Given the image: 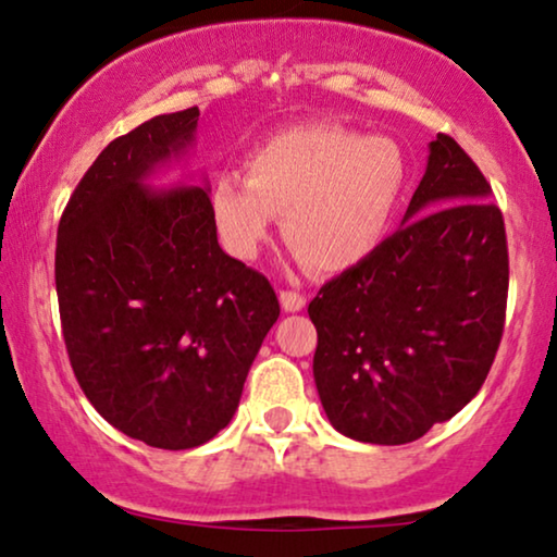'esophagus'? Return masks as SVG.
<instances>
[{"mask_svg": "<svg viewBox=\"0 0 557 557\" xmlns=\"http://www.w3.org/2000/svg\"><path fill=\"white\" fill-rule=\"evenodd\" d=\"M278 299H281V307H284V311H301L304 307H307V299L296 292H281Z\"/></svg>", "mask_w": 557, "mask_h": 557, "instance_id": "esophagus-1", "label": "esophagus"}]
</instances>
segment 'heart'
Wrapping results in <instances>:
<instances>
[{
	"instance_id": "b5f03b06",
	"label": "heart",
	"mask_w": 557,
	"mask_h": 557,
	"mask_svg": "<svg viewBox=\"0 0 557 557\" xmlns=\"http://www.w3.org/2000/svg\"><path fill=\"white\" fill-rule=\"evenodd\" d=\"M408 164L387 136H360L339 124H301L248 151L246 182H212L210 215L223 248L256 261L276 215L299 265L342 273L383 246L406 193Z\"/></svg>"
}]
</instances>
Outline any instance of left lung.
<instances>
[{
  "label": "left lung",
  "instance_id": "obj_1",
  "mask_svg": "<svg viewBox=\"0 0 557 557\" xmlns=\"http://www.w3.org/2000/svg\"><path fill=\"white\" fill-rule=\"evenodd\" d=\"M490 197L467 151L438 134L398 231L309 304L314 383L342 436L410 444L479 393L509 286L505 220Z\"/></svg>",
  "mask_w": 557,
  "mask_h": 557
}]
</instances>
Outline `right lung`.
I'll return each mask as SVG.
<instances>
[{
    "mask_svg": "<svg viewBox=\"0 0 557 557\" xmlns=\"http://www.w3.org/2000/svg\"><path fill=\"white\" fill-rule=\"evenodd\" d=\"M200 109L113 139L58 225L55 288L73 372L98 413L154 448H195L231 423L278 319L269 278L220 248L210 185L149 180L195 147Z\"/></svg>",
    "mask_w": 557,
    "mask_h": 557,
    "instance_id": "add662e5",
    "label": "right lung"
}]
</instances>
